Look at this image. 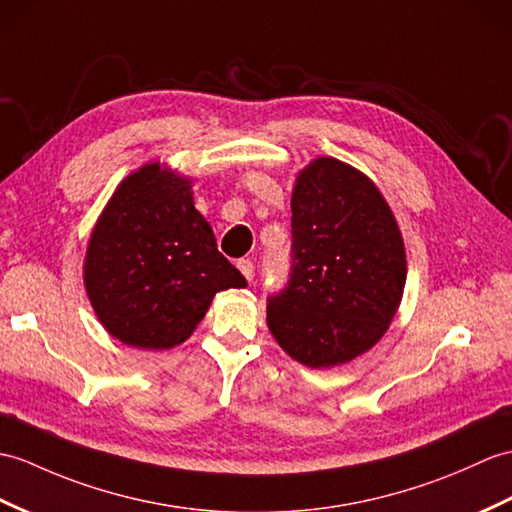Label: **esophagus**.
<instances>
[{
  "label": "esophagus",
  "mask_w": 512,
  "mask_h": 512,
  "mask_svg": "<svg viewBox=\"0 0 512 512\" xmlns=\"http://www.w3.org/2000/svg\"><path fill=\"white\" fill-rule=\"evenodd\" d=\"M237 268H240V272H242V275H244L248 281H253V277H255V266H253L251 259H240V261H237Z\"/></svg>",
  "instance_id": "esophagus-1"
}]
</instances>
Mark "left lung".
<instances>
[{
	"instance_id": "left-lung-1",
	"label": "left lung",
	"mask_w": 512,
	"mask_h": 512,
	"mask_svg": "<svg viewBox=\"0 0 512 512\" xmlns=\"http://www.w3.org/2000/svg\"><path fill=\"white\" fill-rule=\"evenodd\" d=\"M406 285V251L368 178L320 157L296 178L288 283L268 296V327L312 368L351 362L384 336Z\"/></svg>"
}]
</instances>
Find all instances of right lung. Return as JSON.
<instances>
[{
    "instance_id": "obj_1",
    "label": "right lung",
    "mask_w": 512,
    "mask_h": 512,
    "mask_svg": "<svg viewBox=\"0 0 512 512\" xmlns=\"http://www.w3.org/2000/svg\"><path fill=\"white\" fill-rule=\"evenodd\" d=\"M87 294L111 336L172 349L192 336L216 292L246 279L218 251L187 178L144 165L117 187L85 261Z\"/></svg>"
}]
</instances>
